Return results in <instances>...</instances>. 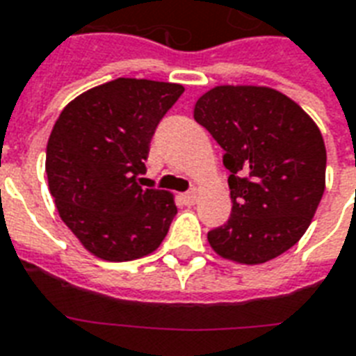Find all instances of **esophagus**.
I'll return each instance as SVG.
<instances>
[{
	"instance_id": "1",
	"label": "esophagus",
	"mask_w": 356,
	"mask_h": 356,
	"mask_svg": "<svg viewBox=\"0 0 356 356\" xmlns=\"http://www.w3.org/2000/svg\"><path fill=\"white\" fill-rule=\"evenodd\" d=\"M196 200H198V194H196V191L185 192V194H183V202H185L186 205H194L196 204Z\"/></svg>"
}]
</instances>
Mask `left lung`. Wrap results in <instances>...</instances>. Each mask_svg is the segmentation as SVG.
I'll return each mask as SVG.
<instances>
[{"label": "left lung", "mask_w": 356, "mask_h": 356, "mask_svg": "<svg viewBox=\"0 0 356 356\" xmlns=\"http://www.w3.org/2000/svg\"><path fill=\"white\" fill-rule=\"evenodd\" d=\"M194 118L225 156L232 215L207 232L222 259L264 264L298 243L325 192L321 130L296 102L268 86L222 84L194 105Z\"/></svg>", "instance_id": "1"}]
</instances>
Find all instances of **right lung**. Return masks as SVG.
I'll return each instance as SVG.
<instances>
[{
    "label": "right lung",
    "mask_w": 356,
    "mask_h": 356,
    "mask_svg": "<svg viewBox=\"0 0 356 356\" xmlns=\"http://www.w3.org/2000/svg\"><path fill=\"white\" fill-rule=\"evenodd\" d=\"M183 92V84L120 77L60 113L47 143L49 191L60 218L97 259H141L170 230L173 194L143 188L139 175L158 122Z\"/></svg>",
    "instance_id": "obj_1"
}]
</instances>
